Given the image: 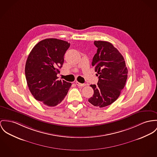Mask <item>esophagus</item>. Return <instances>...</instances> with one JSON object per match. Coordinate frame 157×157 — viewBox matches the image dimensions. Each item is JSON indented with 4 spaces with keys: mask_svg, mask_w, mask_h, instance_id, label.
<instances>
[{
    "mask_svg": "<svg viewBox=\"0 0 157 157\" xmlns=\"http://www.w3.org/2000/svg\"><path fill=\"white\" fill-rule=\"evenodd\" d=\"M75 83L79 86H86V84H81V83H79V82H77V81Z\"/></svg>",
    "mask_w": 157,
    "mask_h": 157,
    "instance_id": "obj_1",
    "label": "esophagus"
}]
</instances>
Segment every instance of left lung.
Segmentation results:
<instances>
[{
    "instance_id": "obj_1",
    "label": "left lung",
    "mask_w": 157,
    "mask_h": 157,
    "mask_svg": "<svg viewBox=\"0 0 157 157\" xmlns=\"http://www.w3.org/2000/svg\"><path fill=\"white\" fill-rule=\"evenodd\" d=\"M97 48L92 66L98 76L97 85H90L94 90L88 101L94 106L103 108L111 105L120 96L127 79L128 69L123 56L106 41H94Z\"/></svg>"
}]
</instances>
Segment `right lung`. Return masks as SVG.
<instances>
[{
	"instance_id": "right-lung-1",
	"label": "right lung",
	"mask_w": 157,
	"mask_h": 157,
	"mask_svg": "<svg viewBox=\"0 0 157 157\" xmlns=\"http://www.w3.org/2000/svg\"><path fill=\"white\" fill-rule=\"evenodd\" d=\"M70 45L60 39H44L32 49L26 61L25 75L30 93L36 100L49 107L60 104L72 85L57 80V76Z\"/></svg>"
}]
</instances>
